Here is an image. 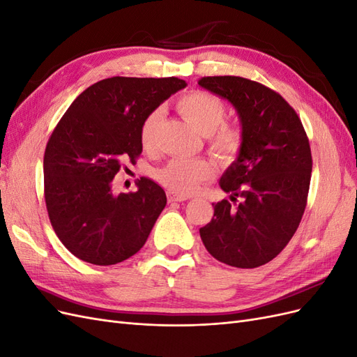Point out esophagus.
Segmentation results:
<instances>
[{"label": "esophagus", "instance_id": "34e87169", "mask_svg": "<svg viewBox=\"0 0 357 357\" xmlns=\"http://www.w3.org/2000/svg\"><path fill=\"white\" fill-rule=\"evenodd\" d=\"M186 199H188L186 197L177 195V193H174V192H168V201L169 202H183V201H186Z\"/></svg>", "mask_w": 357, "mask_h": 357}]
</instances>
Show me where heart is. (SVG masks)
Wrapping results in <instances>:
<instances>
[{"mask_svg": "<svg viewBox=\"0 0 357 357\" xmlns=\"http://www.w3.org/2000/svg\"><path fill=\"white\" fill-rule=\"evenodd\" d=\"M177 110L198 132L207 137L211 153L222 162H232L240 155L244 135L241 128L225 122L226 105L214 93L193 91L183 95L177 101ZM162 110L150 112L139 126V144L152 149L156 129L160 123ZM215 167L207 159H172L167 165L156 169L155 178L171 192L181 197L195 193L202 183L210 180Z\"/></svg>", "mask_w": 357, "mask_h": 357, "instance_id": "obj_1", "label": "heart"}]
</instances>
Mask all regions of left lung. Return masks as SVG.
<instances>
[{
	"mask_svg": "<svg viewBox=\"0 0 357 357\" xmlns=\"http://www.w3.org/2000/svg\"><path fill=\"white\" fill-rule=\"evenodd\" d=\"M198 84L235 107L244 135L238 158L220 178L231 201L213 204L201 240L226 265L257 268L287 245L305 211L312 168L308 137L289 102L261 83L214 75Z\"/></svg>",
	"mask_w": 357,
	"mask_h": 357,
	"instance_id": "obj_1",
	"label": "left lung"
}]
</instances>
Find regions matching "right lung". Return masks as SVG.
I'll list each match as a JSON object with an SVG mask.
<instances>
[{"label": "right lung", "instance_id": "right-lung-1", "mask_svg": "<svg viewBox=\"0 0 357 357\" xmlns=\"http://www.w3.org/2000/svg\"><path fill=\"white\" fill-rule=\"evenodd\" d=\"M183 88L177 77L104 79L83 91L53 129L43 160L46 208L75 257L114 265L147 241L167 205L164 189L142 177L135 192L114 193L113 178L143 152L144 117Z\"/></svg>", "mask_w": 357, "mask_h": 357}]
</instances>
